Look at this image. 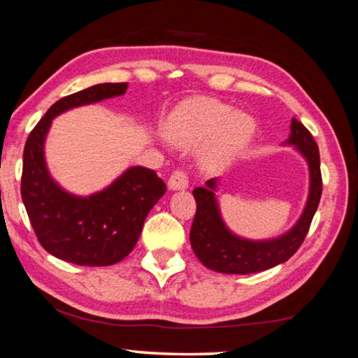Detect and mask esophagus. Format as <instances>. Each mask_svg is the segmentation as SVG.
<instances>
[{
  "mask_svg": "<svg viewBox=\"0 0 358 358\" xmlns=\"http://www.w3.org/2000/svg\"><path fill=\"white\" fill-rule=\"evenodd\" d=\"M189 186V181L188 177H186V173L183 170H175V172L170 175L169 178V189L172 191H181V189H186Z\"/></svg>",
  "mask_w": 358,
  "mask_h": 358,
  "instance_id": "esophagus-1",
  "label": "esophagus"
}]
</instances>
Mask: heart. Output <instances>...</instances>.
Returning a JSON list of instances; mask_svg holds the SVG:
<instances>
[{
	"label": "heart",
	"mask_w": 358,
	"mask_h": 358,
	"mask_svg": "<svg viewBox=\"0 0 358 358\" xmlns=\"http://www.w3.org/2000/svg\"><path fill=\"white\" fill-rule=\"evenodd\" d=\"M255 130L257 121L252 115L213 99L180 105L166 126L169 140L181 148H196L208 141L201 152V164L212 170L231 162L250 141Z\"/></svg>",
	"instance_id": "heart-1"
}]
</instances>
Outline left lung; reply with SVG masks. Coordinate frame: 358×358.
<instances>
[{"label": "left lung", "mask_w": 358, "mask_h": 358, "mask_svg": "<svg viewBox=\"0 0 358 358\" xmlns=\"http://www.w3.org/2000/svg\"><path fill=\"white\" fill-rule=\"evenodd\" d=\"M283 145L294 146L309 167V194L301 217L292 229L274 239H245L234 234L221 217L217 199L220 178L208 180L206 186L192 191L197 210L189 232L192 250L206 268L221 274H253L285 263L301 247L322 196L319 146L309 130L294 117L290 137Z\"/></svg>", "instance_id": "8db88e82"}]
</instances>
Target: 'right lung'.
I'll use <instances>...</instances> for the list:
<instances>
[{
	"label": "right lung",
	"instance_id": "1",
	"mask_svg": "<svg viewBox=\"0 0 358 358\" xmlns=\"http://www.w3.org/2000/svg\"><path fill=\"white\" fill-rule=\"evenodd\" d=\"M127 83H105L68 95L49 108L28 135L22 201L44 250L79 266H111L134 250L150 210L166 194L155 170L129 167L89 196L66 191L49 173L44 145L52 119L73 108L124 95Z\"/></svg>",
	"mask_w": 358,
	"mask_h": 358
}]
</instances>
